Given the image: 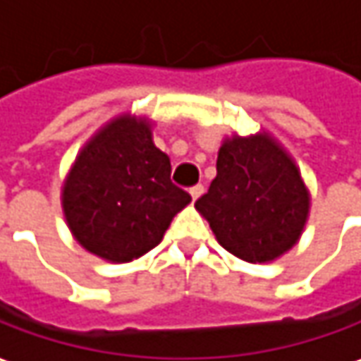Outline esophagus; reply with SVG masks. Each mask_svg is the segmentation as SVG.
<instances>
[{"label": "esophagus", "mask_w": 361, "mask_h": 361, "mask_svg": "<svg viewBox=\"0 0 361 361\" xmlns=\"http://www.w3.org/2000/svg\"><path fill=\"white\" fill-rule=\"evenodd\" d=\"M190 193H191V200L195 201V200H197V197H200L201 193H203V185H201V183H197V185H193V188H191V190H190Z\"/></svg>", "instance_id": "esophagus-1"}]
</instances>
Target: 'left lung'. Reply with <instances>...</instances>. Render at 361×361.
Listing matches in <instances>:
<instances>
[{"label": "left lung", "instance_id": "1", "mask_svg": "<svg viewBox=\"0 0 361 361\" xmlns=\"http://www.w3.org/2000/svg\"><path fill=\"white\" fill-rule=\"evenodd\" d=\"M195 209L223 249L247 263H269L300 239L310 195L293 158L263 132L223 140L217 176Z\"/></svg>", "mask_w": 361, "mask_h": 361}]
</instances>
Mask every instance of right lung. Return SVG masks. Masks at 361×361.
Segmentation results:
<instances>
[{
  "label": "right lung",
  "mask_w": 361,
  "mask_h": 361,
  "mask_svg": "<svg viewBox=\"0 0 361 361\" xmlns=\"http://www.w3.org/2000/svg\"><path fill=\"white\" fill-rule=\"evenodd\" d=\"M170 158L156 148L146 118L124 114L80 149L63 185L71 233L88 252L130 263L164 239L191 201L170 180Z\"/></svg>",
  "instance_id": "1"
}]
</instances>
